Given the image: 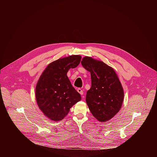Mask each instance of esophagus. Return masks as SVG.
<instances>
[{
    "mask_svg": "<svg viewBox=\"0 0 157 157\" xmlns=\"http://www.w3.org/2000/svg\"><path fill=\"white\" fill-rule=\"evenodd\" d=\"M77 91H78L81 95H82V94H83V91L82 90V89H81V88H78V89H77Z\"/></svg>",
    "mask_w": 157,
    "mask_h": 157,
    "instance_id": "esophagus-1",
    "label": "esophagus"
}]
</instances>
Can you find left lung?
Returning <instances> with one entry per match:
<instances>
[{
	"instance_id": "left-lung-1",
	"label": "left lung",
	"mask_w": 157,
	"mask_h": 157,
	"mask_svg": "<svg viewBox=\"0 0 157 157\" xmlns=\"http://www.w3.org/2000/svg\"><path fill=\"white\" fill-rule=\"evenodd\" d=\"M81 64L91 73V87L86 97L89 109L98 121H108L117 114L123 102L121 81L114 70L101 61L85 56Z\"/></svg>"
}]
</instances>
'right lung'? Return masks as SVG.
<instances>
[{
    "label": "right lung",
    "mask_w": 157,
    "mask_h": 157,
    "mask_svg": "<svg viewBox=\"0 0 157 157\" xmlns=\"http://www.w3.org/2000/svg\"><path fill=\"white\" fill-rule=\"evenodd\" d=\"M81 56L71 55L50 63L40 76L35 89L37 104L53 121H60L81 97L73 87L67 73L80 63Z\"/></svg>",
    "instance_id": "1"
}]
</instances>
